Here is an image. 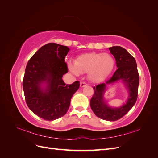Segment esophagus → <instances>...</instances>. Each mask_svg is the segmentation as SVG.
<instances>
[{
    "mask_svg": "<svg viewBox=\"0 0 158 158\" xmlns=\"http://www.w3.org/2000/svg\"><path fill=\"white\" fill-rule=\"evenodd\" d=\"M87 85V84L85 82H80V87L81 88H84L85 86H86Z\"/></svg>",
    "mask_w": 158,
    "mask_h": 158,
    "instance_id": "esophagus-1",
    "label": "esophagus"
}]
</instances>
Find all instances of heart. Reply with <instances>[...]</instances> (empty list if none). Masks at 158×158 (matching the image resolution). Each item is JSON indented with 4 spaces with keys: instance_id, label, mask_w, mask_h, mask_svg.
<instances>
[{
    "instance_id": "b5f03b06",
    "label": "heart",
    "mask_w": 158,
    "mask_h": 158,
    "mask_svg": "<svg viewBox=\"0 0 158 158\" xmlns=\"http://www.w3.org/2000/svg\"><path fill=\"white\" fill-rule=\"evenodd\" d=\"M69 70L78 76L88 73V78L93 82H99L106 79L114 67V59L107 52H90L78 56L75 63H68Z\"/></svg>"
}]
</instances>
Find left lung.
<instances>
[{
    "label": "left lung",
    "mask_w": 158,
    "mask_h": 158,
    "mask_svg": "<svg viewBox=\"0 0 158 158\" xmlns=\"http://www.w3.org/2000/svg\"><path fill=\"white\" fill-rule=\"evenodd\" d=\"M109 49L116 60L118 69L106 84H98L93 88L94 95L90 100V107L98 117L103 120L114 121L125 116L135 104L140 79L136 60L125 49L120 46H113L109 47ZM120 79L125 82L129 89L127 102L121 108H109L103 101L105 86Z\"/></svg>",
    "instance_id": "8db88e82"
}]
</instances>
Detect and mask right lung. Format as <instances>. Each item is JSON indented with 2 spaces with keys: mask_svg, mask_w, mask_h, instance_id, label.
<instances>
[{
  "mask_svg": "<svg viewBox=\"0 0 158 158\" xmlns=\"http://www.w3.org/2000/svg\"><path fill=\"white\" fill-rule=\"evenodd\" d=\"M68 47L49 43L41 47L28 61L23 80V89L28 107L46 121L63 117L80 82L66 84L62 78L68 73L64 59ZM47 84L45 89L41 84Z\"/></svg>",
  "mask_w": 158,
  "mask_h": 158,
  "instance_id": "1",
  "label": "right lung"
}]
</instances>
